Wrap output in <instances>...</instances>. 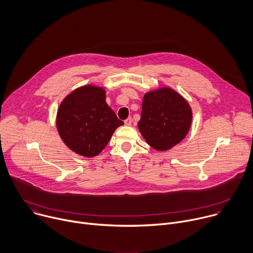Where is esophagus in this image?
Returning <instances> with one entry per match:
<instances>
[{
	"mask_svg": "<svg viewBox=\"0 0 253 253\" xmlns=\"http://www.w3.org/2000/svg\"><path fill=\"white\" fill-rule=\"evenodd\" d=\"M124 123H125V125H126V126H130V125H131V123H132V118H131V117L127 118V119L124 121Z\"/></svg>",
	"mask_w": 253,
	"mask_h": 253,
	"instance_id": "34e87169",
	"label": "esophagus"
}]
</instances>
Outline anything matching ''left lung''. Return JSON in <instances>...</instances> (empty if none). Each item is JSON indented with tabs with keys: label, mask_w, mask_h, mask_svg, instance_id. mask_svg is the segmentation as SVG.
<instances>
[{
	"label": "left lung",
	"mask_w": 253,
	"mask_h": 253,
	"mask_svg": "<svg viewBox=\"0 0 253 253\" xmlns=\"http://www.w3.org/2000/svg\"><path fill=\"white\" fill-rule=\"evenodd\" d=\"M193 119L189 103L170 87H160L143 97L138 128L146 142L166 151L187 136Z\"/></svg>",
	"instance_id": "8db88e82"
}]
</instances>
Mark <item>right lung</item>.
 Segmentation results:
<instances>
[{
    "instance_id": "1",
    "label": "right lung",
    "mask_w": 253,
    "mask_h": 253,
    "mask_svg": "<svg viewBox=\"0 0 253 253\" xmlns=\"http://www.w3.org/2000/svg\"><path fill=\"white\" fill-rule=\"evenodd\" d=\"M121 125L124 123L106 103L105 89L93 84L76 88L57 110L60 138L71 150L84 157L98 155Z\"/></svg>"
}]
</instances>
